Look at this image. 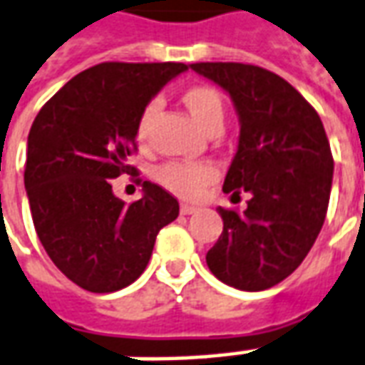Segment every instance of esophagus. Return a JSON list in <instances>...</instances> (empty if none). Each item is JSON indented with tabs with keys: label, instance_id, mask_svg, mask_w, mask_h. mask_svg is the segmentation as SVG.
I'll return each mask as SVG.
<instances>
[{
	"label": "esophagus",
	"instance_id": "obj_1",
	"mask_svg": "<svg viewBox=\"0 0 365 365\" xmlns=\"http://www.w3.org/2000/svg\"><path fill=\"white\" fill-rule=\"evenodd\" d=\"M180 211H182V215H191V213H195V211H197V207H195V205H190V203H182Z\"/></svg>",
	"mask_w": 365,
	"mask_h": 365
}]
</instances>
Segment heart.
I'll return each mask as SVG.
<instances>
[{
  "label": "heart",
  "instance_id": "heart-1",
  "mask_svg": "<svg viewBox=\"0 0 365 365\" xmlns=\"http://www.w3.org/2000/svg\"><path fill=\"white\" fill-rule=\"evenodd\" d=\"M185 108L190 110L193 120L205 132L223 126V116H225V106L221 94L213 86L197 85L187 88L182 96ZM156 110V104H148L142 110L136 126V138L142 144L146 140L148 126L152 120V114ZM158 182L183 200L197 197L201 191L207 187L209 183L215 182L217 172L209 164H182V162H170L164 164L156 172Z\"/></svg>",
  "mask_w": 365,
  "mask_h": 365
}]
</instances>
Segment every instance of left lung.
Segmentation results:
<instances>
[{
    "mask_svg": "<svg viewBox=\"0 0 365 365\" xmlns=\"http://www.w3.org/2000/svg\"><path fill=\"white\" fill-rule=\"evenodd\" d=\"M235 106L239 144L223 191L251 193L243 213L219 207L223 233L209 271L239 290H267L297 271L324 225L334 160L320 116L271 71L243 63H193Z\"/></svg>",
    "mask_w": 365,
    "mask_h": 365,
    "instance_id": "obj_1",
    "label": "left lung"
}]
</instances>
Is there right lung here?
<instances>
[{"label":"right lung","mask_w":365,"mask_h":365,"mask_svg":"<svg viewBox=\"0 0 365 365\" xmlns=\"http://www.w3.org/2000/svg\"><path fill=\"white\" fill-rule=\"evenodd\" d=\"M183 63H101L71 78L37 114L27 138L25 190L37 237L67 279L114 292L146 269L158 231L180 215L174 195L142 183L126 205L112 180L132 172L142 110Z\"/></svg>","instance_id":"right-lung-1"}]
</instances>
